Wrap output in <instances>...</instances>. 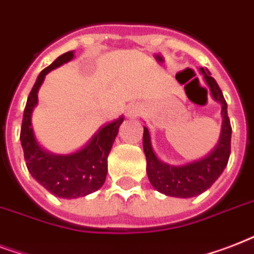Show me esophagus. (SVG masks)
<instances>
[{
    "instance_id": "esophagus-1",
    "label": "esophagus",
    "mask_w": 254,
    "mask_h": 254,
    "mask_svg": "<svg viewBox=\"0 0 254 254\" xmlns=\"http://www.w3.org/2000/svg\"><path fill=\"white\" fill-rule=\"evenodd\" d=\"M139 115V111L137 107H130L129 108V111H127V116L129 117H137Z\"/></svg>"
}]
</instances>
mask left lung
I'll return each mask as SVG.
<instances>
[{"label": "left lung", "instance_id": "8db88e82", "mask_svg": "<svg viewBox=\"0 0 254 254\" xmlns=\"http://www.w3.org/2000/svg\"><path fill=\"white\" fill-rule=\"evenodd\" d=\"M200 72L204 76L205 83L208 84L212 97L221 104L223 116L219 143L207 157L183 166H170L161 162L153 151L149 130L147 127H143L142 145L146 155L147 178L157 191L167 196L192 197L204 192L224 171L231 154L232 127L227 112V101L216 80L209 75L208 69L200 68Z\"/></svg>", "mask_w": 254, "mask_h": 254}]
</instances>
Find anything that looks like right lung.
<instances>
[{
	"mask_svg": "<svg viewBox=\"0 0 254 254\" xmlns=\"http://www.w3.org/2000/svg\"><path fill=\"white\" fill-rule=\"evenodd\" d=\"M72 58L73 51L63 54L39 73L27 97L19 135L29 173L50 192L65 199L85 196L104 185L108 173V154L124 121L123 117H120L103 127L87 146L73 154H49L38 145L31 127V113L38 103V89L51 69Z\"/></svg>",
	"mask_w": 254,
	"mask_h": 254,
	"instance_id": "right-lung-1",
	"label": "right lung"
}]
</instances>
